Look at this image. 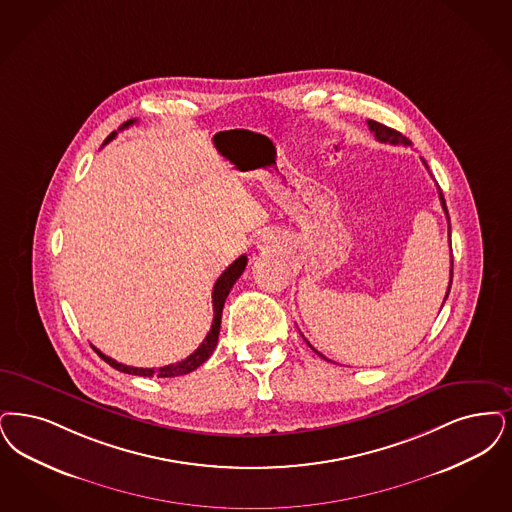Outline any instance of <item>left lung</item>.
Masks as SVG:
<instances>
[{"label": "left lung", "mask_w": 512, "mask_h": 512, "mask_svg": "<svg viewBox=\"0 0 512 512\" xmlns=\"http://www.w3.org/2000/svg\"><path fill=\"white\" fill-rule=\"evenodd\" d=\"M369 131L375 135V139L379 141V143H389V144H404V146H408L409 139H406L402 133H398L396 129H390L387 125H383V123L373 122V120H368ZM423 164L427 165V162L423 160ZM429 169V167H427ZM438 196H440V204H442V209H444V213H446V217H448V223H450V215H448V207H446V200H444V194H442V190L438 188ZM451 278H453V257H451V270H450V286H448V291H446V297H444V301L448 299V295H450L451 289ZM314 352H318L316 348H312ZM320 354V352H318ZM322 358H326L324 354H320ZM328 360V358H326Z\"/></svg>", "instance_id": "8db88e82"}]
</instances>
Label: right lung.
Here are the masks:
<instances>
[{
	"label": "right lung",
	"mask_w": 512,
	"mask_h": 512,
	"mask_svg": "<svg viewBox=\"0 0 512 512\" xmlns=\"http://www.w3.org/2000/svg\"><path fill=\"white\" fill-rule=\"evenodd\" d=\"M133 123H135V120H129V122L123 123L120 129H127V127H129V125H133ZM114 137H116V131L108 135V139L104 141V144L108 143V141H112ZM246 265V255L238 257V259H236L232 265L228 266L225 272L219 276V280L215 282V287H213V324H211L209 333L205 335L202 345L196 348L188 358H184V360L177 362V364L164 366V368H133V366H125V364L116 362L114 358H110V356L103 354L99 348H95V352L103 358L106 364H110L112 368L118 369V371H123V373H129V375H141V377H152V375H156V377H179V375H186V373H190V371L200 368V366L204 364L205 360L213 354L215 347H217V341H219V329H221V316H223V307H225L226 297H228V293H230L232 286L236 284V280H238V278L242 276V272L246 270Z\"/></svg>",
	"instance_id": "obj_1"
}]
</instances>
